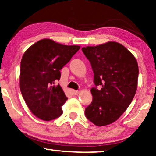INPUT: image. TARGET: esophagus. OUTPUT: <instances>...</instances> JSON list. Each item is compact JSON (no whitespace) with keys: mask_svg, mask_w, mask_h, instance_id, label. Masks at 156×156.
<instances>
[{"mask_svg":"<svg viewBox=\"0 0 156 156\" xmlns=\"http://www.w3.org/2000/svg\"><path fill=\"white\" fill-rule=\"evenodd\" d=\"M73 93L74 95H78V94H79V91L78 90H73Z\"/></svg>","mask_w":156,"mask_h":156,"instance_id":"obj_1","label":"esophagus"}]
</instances>
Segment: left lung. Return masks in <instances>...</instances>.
Wrapping results in <instances>:
<instances>
[{
	"label": "left lung",
	"instance_id": "1",
	"mask_svg": "<svg viewBox=\"0 0 156 156\" xmlns=\"http://www.w3.org/2000/svg\"><path fill=\"white\" fill-rule=\"evenodd\" d=\"M82 51L90 63L95 86L90 90L93 101L85 114L95 126L109 125L122 115L133 99L138 85V63L134 55L117 42L83 47Z\"/></svg>",
	"mask_w": 156,
	"mask_h": 156
}]
</instances>
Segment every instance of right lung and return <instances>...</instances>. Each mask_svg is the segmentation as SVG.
<instances>
[{
    "instance_id": "right-lung-1",
    "label": "right lung",
    "mask_w": 156,
    "mask_h": 156,
    "mask_svg": "<svg viewBox=\"0 0 156 156\" xmlns=\"http://www.w3.org/2000/svg\"><path fill=\"white\" fill-rule=\"evenodd\" d=\"M42 39L25 52L20 62V89L28 108L40 119L49 121L60 117L68 98L60 85L62 68L80 49Z\"/></svg>"
}]
</instances>
